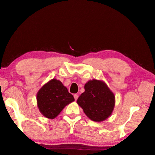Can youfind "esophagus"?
Listing matches in <instances>:
<instances>
[{
	"label": "esophagus",
	"instance_id": "obj_1",
	"mask_svg": "<svg viewBox=\"0 0 155 155\" xmlns=\"http://www.w3.org/2000/svg\"><path fill=\"white\" fill-rule=\"evenodd\" d=\"M78 97V95H77V94H74V98L75 101H77V100Z\"/></svg>",
	"mask_w": 155,
	"mask_h": 155
}]
</instances>
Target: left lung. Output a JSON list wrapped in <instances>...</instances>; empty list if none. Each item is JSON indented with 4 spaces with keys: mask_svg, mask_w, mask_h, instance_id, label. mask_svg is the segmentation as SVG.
<instances>
[{
    "mask_svg": "<svg viewBox=\"0 0 155 155\" xmlns=\"http://www.w3.org/2000/svg\"><path fill=\"white\" fill-rule=\"evenodd\" d=\"M77 103L91 120L101 122L112 114L115 96L104 81L93 79L84 84V92Z\"/></svg>",
    "mask_w": 155,
    "mask_h": 155,
    "instance_id": "1",
    "label": "left lung"
}]
</instances>
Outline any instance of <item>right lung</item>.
<instances>
[{"instance_id": "1", "label": "right lung", "mask_w": 155, "mask_h": 155, "mask_svg": "<svg viewBox=\"0 0 155 155\" xmlns=\"http://www.w3.org/2000/svg\"><path fill=\"white\" fill-rule=\"evenodd\" d=\"M74 101L67 87L60 81L52 78L45 84L37 94V106L46 118L53 119L67 105Z\"/></svg>"}]
</instances>
